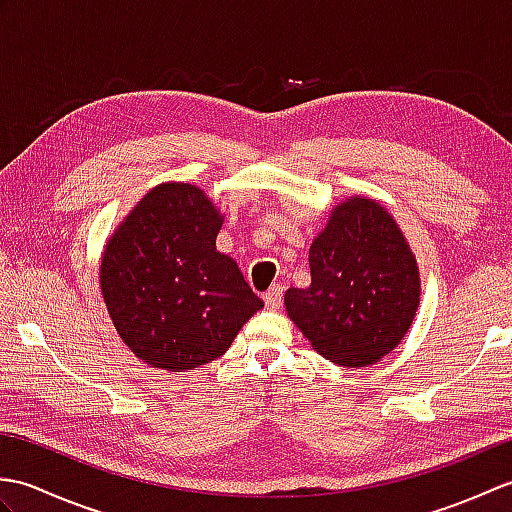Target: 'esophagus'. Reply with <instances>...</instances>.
<instances>
[{"instance_id":"esophagus-1","label":"esophagus","mask_w":512,"mask_h":512,"mask_svg":"<svg viewBox=\"0 0 512 512\" xmlns=\"http://www.w3.org/2000/svg\"><path fill=\"white\" fill-rule=\"evenodd\" d=\"M264 301H266V308L270 310H279L281 303H284V286H270V290L264 295Z\"/></svg>"}]
</instances>
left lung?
<instances>
[{"instance_id": "left-lung-1", "label": "left lung", "mask_w": 512, "mask_h": 512, "mask_svg": "<svg viewBox=\"0 0 512 512\" xmlns=\"http://www.w3.org/2000/svg\"><path fill=\"white\" fill-rule=\"evenodd\" d=\"M308 288L286 292L292 323L328 361L367 367L387 356L416 317L420 275L396 220L376 200L336 204L310 246Z\"/></svg>"}]
</instances>
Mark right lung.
Masks as SVG:
<instances>
[{"mask_svg":"<svg viewBox=\"0 0 512 512\" xmlns=\"http://www.w3.org/2000/svg\"><path fill=\"white\" fill-rule=\"evenodd\" d=\"M224 217L202 189H151L107 239L101 292L123 343L140 361L187 372L220 358L264 308L235 259L217 253Z\"/></svg>","mask_w":512,"mask_h":512,"instance_id":"add662e5","label":"right lung"}]
</instances>
